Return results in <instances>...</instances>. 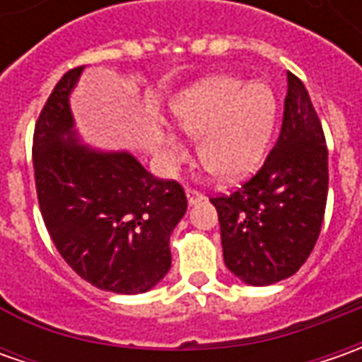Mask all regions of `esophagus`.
<instances>
[{
  "mask_svg": "<svg viewBox=\"0 0 362 362\" xmlns=\"http://www.w3.org/2000/svg\"><path fill=\"white\" fill-rule=\"evenodd\" d=\"M205 199V195H203L202 191H197V189H187V202L189 205H195V203H199Z\"/></svg>",
  "mask_w": 362,
  "mask_h": 362,
  "instance_id": "esophagus-1",
  "label": "esophagus"
}]
</instances>
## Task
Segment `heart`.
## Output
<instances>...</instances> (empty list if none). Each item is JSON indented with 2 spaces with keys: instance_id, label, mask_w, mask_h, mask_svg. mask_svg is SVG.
Wrapping results in <instances>:
<instances>
[{
  "instance_id": "obj_1",
  "label": "heart",
  "mask_w": 362,
  "mask_h": 362,
  "mask_svg": "<svg viewBox=\"0 0 362 362\" xmlns=\"http://www.w3.org/2000/svg\"><path fill=\"white\" fill-rule=\"evenodd\" d=\"M171 115L187 136L199 139V159L211 173L240 179L256 169L270 145L278 103L268 84L214 76L175 94ZM163 146L169 163L185 157V145L171 132Z\"/></svg>"
}]
</instances>
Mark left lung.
I'll return each instance as SVG.
<instances>
[{"label": "left lung", "instance_id": "1", "mask_svg": "<svg viewBox=\"0 0 362 362\" xmlns=\"http://www.w3.org/2000/svg\"><path fill=\"white\" fill-rule=\"evenodd\" d=\"M328 151L302 80L288 72L278 143L262 169L216 205L223 259L250 286L290 278L308 259L325 219Z\"/></svg>", "mask_w": 362, "mask_h": 362}]
</instances>
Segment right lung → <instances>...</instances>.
Returning a JSON list of instances; mask_svg holds the SVG:
<instances>
[{
	"label": "right lung",
	"mask_w": 362,
	"mask_h": 362,
	"mask_svg": "<svg viewBox=\"0 0 362 362\" xmlns=\"http://www.w3.org/2000/svg\"><path fill=\"white\" fill-rule=\"evenodd\" d=\"M84 66L68 70L40 112L34 177L46 230L66 264L92 286L141 294L171 268L169 238L187 211L177 181L157 179L131 153L84 145L70 94Z\"/></svg>",
	"instance_id": "add662e5"
}]
</instances>
